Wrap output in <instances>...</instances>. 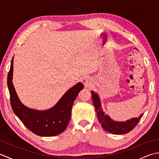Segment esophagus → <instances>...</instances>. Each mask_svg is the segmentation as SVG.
<instances>
[{"mask_svg":"<svg viewBox=\"0 0 159 159\" xmlns=\"http://www.w3.org/2000/svg\"><path fill=\"white\" fill-rule=\"evenodd\" d=\"M81 82L83 83V84L85 87H88L91 84H92V79H90L89 77H85L83 78V79L81 80Z\"/></svg>","mask_w":159,"mask_h":159,"instance_id":"esophagus-1","label":"esophagus"}]
</instances>
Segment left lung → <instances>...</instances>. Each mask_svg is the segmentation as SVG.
Listing matches in <instances>:
<instances>
[{
  "label": "left lung",
  "instance_id": "8db88e82",
  "mask_svg": "<svg viewBox=\"0 0 159 159\" xmlns=\"http://www.w3.org/2000/svg\"><path fill=\"white\" fill-rule=\"evenodd\" d=\"M92 94V100L93 106L95 107V111L97 113L98 119L101 124L102 128L109 133L116 134H123L129 133L139 123V120L143 116L141 114L139 117H134L126 121H116L104 113L101 109V102L100 98L97 93L93 91L91 92Z\"/></svg>",
  "mask_w": 159,
  "mask_h": 159
}]
</instances>
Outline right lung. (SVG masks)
Wrapping results in <instances>:
<instances>
[{
    "instance_id": "add662e5",
    "label": "right lung",
    "mask_w": 159,
    "mask_h": 159,
    "mask_svg": "<svg viewBox=\"0 0 159 159\" xmlns=\"http://www.w3.org/2000/svg\"><path fill=\"white\" fill-rule=\"evenodd\" d=\"M13 57L7 76V86L10 102L13 112L29 130L37 135L53 137L66 130L71 117L73 103L80 90L84 88L81 83H78L67 90L59 102L51 109L45 111L32 109L24 105L17 95L13 87Z\"/></svg>"
}]
</instances>
